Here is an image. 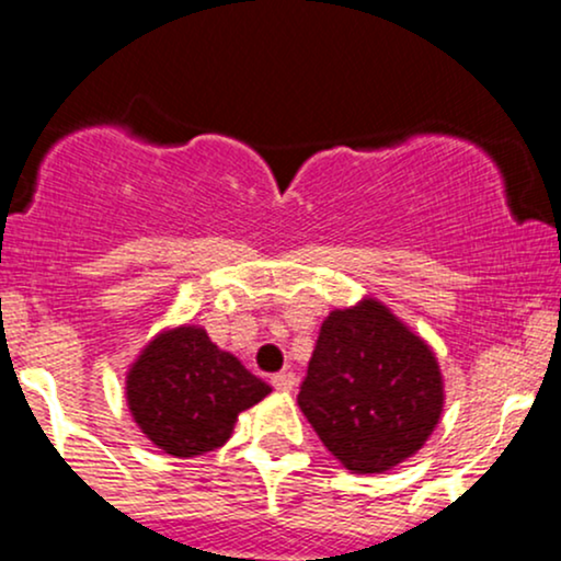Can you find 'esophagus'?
I'll list each match as a JSON object with an SVG mask.
<instances>
[{"mask_svg":"<svg viewBox=\"0 0 561 561\" xmlns=\"http://www.w3.org/2000/svg\"><path fill=\"white\" fill-rule=\"evenodd\" d=\"M295 382H298V379H295V375L293 371H279V375H274L272 377V385L276 390H282V392H289L295 388Z\"/></svg>","mask_w":561,"mask_h":561,"instance_id":"34e87169","label":"esophagus"}]
</instances>
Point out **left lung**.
<instances>
[{
  "label": "left lung",
  "mask_w": 561,
  "mask_h": 561,
  "mask_svg": "<svg viewBox=\"0 0 561 561\" xmlns=\"http://www.w3.org/2000/svg\"><path fill=\"white\" fill-rule=\"evenodd\" d=\"M446 382L427 340L364 295L321 321L298 405L327 450L356 474H379L433 435Z\"/></svg>",
  "instance_id": "left-lung-1"
}]
</instances>
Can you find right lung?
Wrapping results in <instances>:
<instances>
[{"label":"right lung","instance_id":"obj_1","mask_svg":"<svg viewBox=\"0 0 561 561\" xmlns=\"http://www.w3.org/2000/svg\"><path fill=\"white\" fill-rule=\"evenodd\" d=\"M126 405L152 446L176 459L229 440L237 416L272 392L199 324L160 330L126 371Z\"/></svg>","mask_w":561,"mask_h":561}]
</instances>
